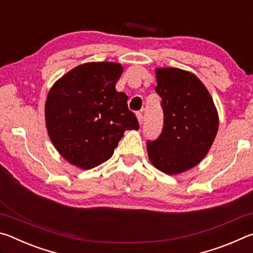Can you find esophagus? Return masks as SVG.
Here are the masks:
<instances>
[{"label": "esophagus", "mask_w": 253, "mask_h": 253, "mask_svg": "<svg viewBox=\"0 0 253 253\" xmlns=\"http://www.w3.org/2000/svg\"><path fill=\"white\" fill-rule=\"evenodd\" d=\"M136 115H137V119H138L139 125H142V124H143V121H144V116H143V114H142V113H137Z\"/></svg>", "instance_id": "obj_1"}]
</instances>
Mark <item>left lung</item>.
<instances>
[{"instance_id":"obj_1","label":"left lung","mask_w":253,"mask_h":253,"mask_svg":"<svg viewBox=\"0 0 253 253\" xmlns=\"http://www.w3.org/2000/svg\"><path fill=\"white\" fill-rule=\"evenodd\" d=\"M164 123L161 135L148 140L149 161L169 175L194 168L215 138L219 118L211 95L198 77L177 68L156 70Z\"/></svg>"}]
</instances>
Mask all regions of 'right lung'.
Instances as JSON below:
<instances>
[{
	"instance_id": "obj_1",
	"label": "right lung",
	"mask_w": 253,
	"mask_h": 253,
	"mask_svg": "<svg viewBox=\"0 0 253 253\" xmlns=\"http://www.w3.org/2000/svg\"><path fill=\"white\" fill-rule=\"evenodd\" d=\"M123 67L89 62L76 67L53 84L45 102L51 140L66 160L84 169L108 161L124 131L138 129L126 93L115 88Z\"/></svg>"
}]
</instances>
